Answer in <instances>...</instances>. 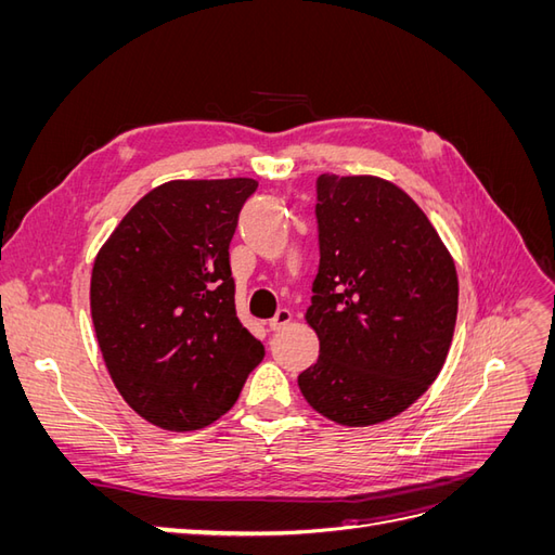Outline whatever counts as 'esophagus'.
<instances>
[{
	"mask_svg": "<svg viewBox=\"0 0 555 555\" xmlns=\"http://www.w3.org/2000/svg\"><path fill=\"white\" fill-rule=\"evenodd\" d=\"M289 322H292V312H289L287 308H282V310L275 312L273 319H268V328H271V331H280V328L287 326Z\"/></svg>",
	"mask_w": 555,
	"mask_h": 555,
	"instance_id": "34e87169",
	"label": "esophagus"
}]
</instances>
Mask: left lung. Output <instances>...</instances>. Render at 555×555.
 Wrapping results in <instances>:
<instances>
[{"instance_id": "1", "label": "left lung", "mask_w": 555, "mask_h": 555, "mask_svg": "<svg viewBox=\"0 0 555 555\" xmlns=\"http://www.w3.org/2000/svg\"><path fill=\"white\" fill-rule=\"evenodd\" d=\"M319 271L308 324L319 359L300 393L343 426L386 422L440 375L459 278L424 210L375 176L317 178Z\"/></svg>"}]
</instances>
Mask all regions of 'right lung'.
I'll return each instance as SVG.
<instances>
[{
	"instance_id": "add662e5",
	"label": "right lung",
	"mask_w": 555,
	"mask_h": 555,
	"mask_svg": "<svg viewBox=\"0 0 555 555\" xmlns=\"http://www.w3.org/2000/svg\"><path fill=\"white\" fill-rule=\"evenodd\" d=\"M251 178L171 180L99 249L90 310L113 384L145 422L196 430L233 408L263 345L236 314L229 243Z\"/></svg>"
}]
</instances>
